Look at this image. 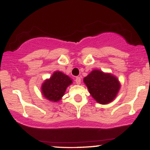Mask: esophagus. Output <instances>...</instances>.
Here are the masks:
<instances>
[{"instance_id": "1", "label": "esophagus", "mask_w": 150, "mask_h": 150, "mask_svg": "<svg viewBox=\"0 0 150 150\" xmlns=\"http://www.w3.org/2000/svg\"><path fill=\"white\" fill-rule=\"evenodd\" d=\"M75 82H76V84L77 85H80V82H81V78L80 77H77L76 78H75Z\"/></svg>"}]
</instances>
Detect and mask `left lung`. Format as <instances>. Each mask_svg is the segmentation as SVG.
Returning a JSON list of instances; mask_svg holds the SVG:
<instances>
[{
	"instance_id": "1",
	"label": "left lung",
	"mask_w": 150,
	"mask_h": 150,
	"mask_svg": "<svg viewBox=\"0 0 150 150\" xmlns=\"http://www.w3.org/2000/svg\"><path fill=\"white\" fill-rule=\"evenodd\" d=\"M92 97L101 104L111 102L120 89V82L116 77L109 73H104L99 70H94L84 78Z\"/></svg>"
}]
</instances>
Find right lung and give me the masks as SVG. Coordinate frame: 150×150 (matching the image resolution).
Instances as JSON below:
<instances>
[{"instance_id":"1","label":"right lung","mask_w":150,"mask_h":150,"mask_svg":"<svg viewBox=\"0 0 150 150\" xmlns=\"http://www.w3.org/2000/svg\"><path fill=\"white\" fill-rule=\"evenodd\" d=\"M73 83L71 78L60 71L53 73L49 80L42 84L43 96L48 100L56 102L64 95L66 88Z\"/></svg>"}]
</instances>
